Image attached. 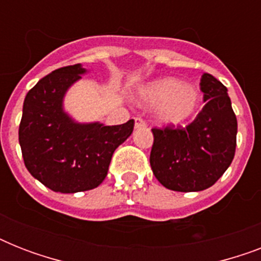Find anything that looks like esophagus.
<instances>
[{"instance_id":"obj_1","label":"esophagus","mask_w":261,"mask_h":261,"mask_svg":"<svg viewBox=\"0 0 261 261\" xmlns=\"http://www.w3.org/2000/svg\"><path fill=\"white\" fill-rule=\"evenodd\" d=\"M145 127H146L145 120H142L141 118H135V128H145Z\"/></svg>"}]
</instances>
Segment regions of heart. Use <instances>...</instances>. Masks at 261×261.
Returning <instances> with one entry per match:
<instances>
[{
  "mask_svg": "<svg viewBox=\"0 0 261 261\" xmlns=\"http://www.w3.org/2000/svg\"><path fill=\"white\" fill-rule=\"evenodd\" d=\"M138 98L146 106H159L155 118L168 126L186 122L200 104L198 90L174 77H163L146 84L138 90Z\"/></svg>",
  "mask_w": 261,
  "mask_h": 261,
  "instance_id": "obj_1",
  "label": "heart"
}]
</instances>
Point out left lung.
Returning a JSON list of instances; mask_svg holds the SVG:
<instances>
[{
  "instance_id": "1",
  "label": "left lung",
  "mask_w": 261,
  "mask_h": 261,
  "mask_svg": "<svg viewBox=\"0 0 261 261\" xmlns=\"http://www.w3.org/2000/svg\"><path fill=\"white\" fill-rule=\"evenodd\" d=\"M202 112L186 128H154L150 167L165 188L198 192L211 187L230 167L236 151L237 119L226 87L203 73Z\"/></svg>"
}]
</instances>
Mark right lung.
<instances>
[{"label": "right lung", "mask_w": 261, "mask_h": 261, "mask_svg": "<svg viewBox=\"0 0 261 261\" xmlns=\"http://www.w3.org/2000/svg\"><path fill=\"white\" fill-rule=\"evenodd\" d=\"M89 70L81 65L51 71L27 93L18 142L27 169L47 188L75 194L98 187L134 120L118 126L79 122L65 110V96Z\"/></svg>", "instance_id": "add662e5"}]
</instances>
